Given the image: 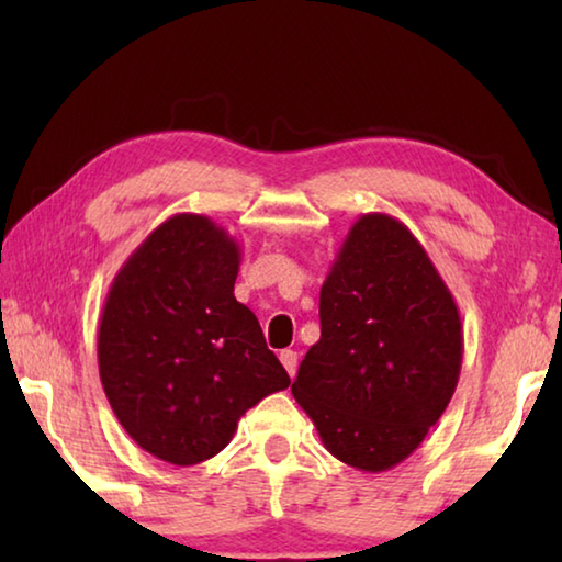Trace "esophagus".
I'll list each match as a JSON object with an SVG mask.
<instances>
[{
    "label": "esophagus",
    "mask_w": 562,
    "mask_h": 562,
    "mask_svg": "<svg viewBox=\"0 0 562 562\" xmlns=\"http://www.w3.org/2000/svg\"><path fill=\"white\" fill-rule=\"evenodd\" d=\"M280 361H282V367L288 369V374H290V376L297 374V364H300L297 351H292V349H284V351H280Z\"/></svg>",
    "instance_id": "esophagus-1"
}]
</instances>
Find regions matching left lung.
Instances as JSON below:
<instances>
[{"label": "left lung", "instance_id": "8db88e82", "mask_svg": "<svg viewBox=\"0 0 562 562\" xmlns=\"http://www.w3.org/2000/svg\"><path fill=\"white\" fill-rule=\"evenodd\" d=\"M319 327L292 396L335 459L394 469L446 412L463 359L453 294L404 223L367 213L349 227L319 290Z\"/></svg>", "mask_w": 562, "mask_h": 562}]
</instances>
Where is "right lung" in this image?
Listing matches in <instances>:
<instances>
[{
    "label": "right lung",
    "mask_w": 562,
    "mask_h": 562,
    "mask_svg": "<svg viewBox=\"0 0 562 562\" xmlns=\"http://www.w3.org/2000/svg\"><path fill=\"white\" fill-rule=\"evenodd\" d=\"M240 245L178 213L123 262L99 322V374L140 449L173 465L213 459L240 416L290 376L258 317L235 300Z\"/></svg>",
    "instance_id": "right-lung-1"
}]
</instances>
